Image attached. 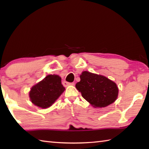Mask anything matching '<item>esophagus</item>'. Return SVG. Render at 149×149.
<instances>
[{
	"instance_id": "1",
	"label": "esophagus",
	"mask_w": 149,
	"mask_h": 149,
	"mask_svg": "<svg viewBox=\"0 0 149 149\" xmlns=\"http://www.w3.org/2000/svg\"><path fill=\"white\" fill-rule=\"evenodd\" d=\"M63 84L65 86H69V85H74V83H69V82L65 81L63 82Z\"/></svg>"
}]
</instances>
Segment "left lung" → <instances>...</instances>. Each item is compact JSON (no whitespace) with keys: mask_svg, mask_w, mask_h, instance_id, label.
<instances>
[{"mask_svg":"<svg viewBox=\"0 0 149 149\" xmlns=\"http://www.w3.org/2000/svg\"><path fill=\"white\" fill-rule=\"evenodd\" d=\"M80 79L75 87L82 97L94 107H104L116 100L118 87L109 79L87 71L82 73Z\"/></svg>","mask_w":149,"mask_h":149,"instance_id":"1","label":"left lung"}]
</instances>
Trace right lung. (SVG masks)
<instances>
[{
  "mask_svg": "<svg viewBox=\"0 0 149 149\" xmlns=\"http://www.w3.org/2000/svg\"><path fill=\"white\" fill-rule=\"evenodd\" d=\"M65 90L61 77L49 75L32 87L29 92L30 99L34 105L47 108L52 106Z\"/></svg>",
  "mask_w": 149,
  "mask_h": 149,
  "instance_id": "add662e5",
  "label": "right lung"
}]
</instances>
